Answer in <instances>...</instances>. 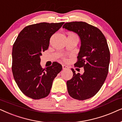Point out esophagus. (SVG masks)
Wrapping results in <instances>:
<instances>
[{"label": "esophagus", "mask_w": 122, "mask_h": 122, "mask_svg": "<svg viewBox=\"0 0 122 122\" xmlns=\"http://www.w3.org/2000/svg\"><path fill=\"white\" fill-rule=\"evenodd\" d=\"M62 69L63 70H67V69H69V67L66 65H62Z\"/></svg>", "instance_id": "esophagus-1"}]
</instances>
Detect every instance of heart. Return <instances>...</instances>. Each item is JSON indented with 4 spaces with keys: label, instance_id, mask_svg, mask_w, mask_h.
I'll list each match as a JSON object with an SVG mask.
<instances>
[{
    "label": "heart",
    "instance_id": "1",
    "mask_svg": "<svg viewBox=\"0 0 122 122\" xmlns=\"http://www.w3.org/2000/svg\"><path fill=\"white\" fill-rule=\"evenodd\" d=\"M72 35V36H75V35Z\"/></svg>",
    "mask_w": 122,
    "mask_h": 122
}]
</instances>
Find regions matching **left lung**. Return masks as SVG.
Segmentation results:
<instances>
[{"instance_id":"obj_1","label":"left lung","mask_w":122,"mask_h":122,"mask_svg":"<svg viewBox=\"0 0 122 122\" xmlns=\"http://www.w3.org/2000/svg\"><path fill=\"white\" fill-rule=\"evenodd\" d=\"M62 28L80 37L81 46L75 65L84 69L81 75L71 69L73 76L66 82L68 92L75 99H87L99 92L108 75L110 52L107 40L101 30L86 22L66 23Z\"/></svg>"}]
</instances>
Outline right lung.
<instances>
[{"label": "right lung", "instance_id": "1", "mask_svg": "<svg viewBox=\"0 0 122 122\" xmlns=\"http://www.w3.org/2000/svg\"><path fill=\"white\" fill-rule=\"evenodd\" d=\"M64 22L40 23L23 28L12 50V72L18 86L24 95L33 99L48 96L53 81L62 67L58 62L43 69L42 52L48 49L51 37Z\"/></svg>", "mask_w": 122, "mask_h": 122}]
</instances>
